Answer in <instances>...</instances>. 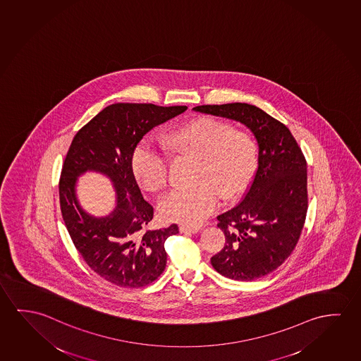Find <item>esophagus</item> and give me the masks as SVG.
Listing matches in <instances>:
<instances>
[{
    "instance_id": "esophagus-1",
    "label": "esophagus",
    "mask_w": 361,
    "mask_h": 361,
    "mask_svg": "<svg viewBox=\"0 0 361 361\" xmlns=\"http://www.w3.org/2000/svg\"><path fill=\"white\" fill-rule=\"evenodd\" d=\"M180 231H181V233H199V231H200V228H190V226H186V225H181V226H180Z\"/></svg>"
}]
</instances>
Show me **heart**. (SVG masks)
<instances>
[{
  "mask_svg": "<svg viewBox=\"0 0 361 361\" xmlns=\"http://www.w3.org/2000/svg\"><path fill=\"white\" fill-rule=\"evenodd\" d=\"M162 146L170 155L194 160L191 186L173 190L160 202L167 221L200 226L220 205L244 192L255 171L257 152L247 131L233 128L215 117H200L165 133ZM131 165L135 178L149 192H160L169 183V159L150 141L133 149Z\"/></svg>",
  "mask_w": 361,
  "mask_h": 361,
  "instance_id": "obj_1",
  "label": "heart"
}]
</instances>
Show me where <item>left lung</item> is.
Returning a JSON list of instances; mask_svg holds the SVG:
<instances>
[{
  "instance_id": "left-lung-1",
  "label": "left lung",
  "mask_w": 361,
  "mask_h": 361,
  "mask_svg": "<svg viewBox=\"0 0 361 361\" xmlns=\"http://www.w3.org/2000/svg\"><path fill=\"white\" fill-rule=\"evenodd\" d=\"M244 123L254 133L257 169L239 205L217 216L226 243L211 257L222 276L251 281L276 270L291 255L305 224L307 170L299 145L283 123L249 104L194 107Z\"/></svg>"
}]
</instances>
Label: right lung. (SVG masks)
<instances>
[{
    "label": "right lung",
    "mask_w": 361,
    "mask_h": 361,
    "mask_svg": "<svg viewBox=\"0 0 361 361\" xmlns=\"http://www.w3.org/2000/svg\"><path fill=\"white\" fill-rule=\"evenodd\" d=\"M186 110V106L112 104L73 137L59 183L62 219L83 260L109 283L141 288L165 270L164 245L178 233V225L146 228L154 207L140 191L131 157L146 133ZM87 171H100L114 183L117 206L107 217H92L78 204L77 178Z\"/></svg>",
    "instance_id": "1"
}]
</instances>
